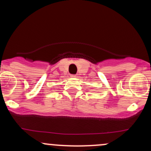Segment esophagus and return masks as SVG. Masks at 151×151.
I'll return each mask as SVG.
<instances>
[{
  "mask_svg": "<svg viewBox=\"0 0 151 151\" xmlns=\"http://www.w3.org/2000/svg\"><path fill=\"white\" fill-rule=\"evenodd\" d=\"M70 77H72V78H76V77H77V76H76V75H74V74H72V75H71Z\"/></svg>",
  "mask_w": 151,
  "mask_h": 151,
  "instance_id": "obj_1",
  "label": "esophagus"
}]
</instances>
